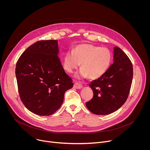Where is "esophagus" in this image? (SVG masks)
Segmentation results:
<instances>
[{"instance_id": "obj_1", "label": "esophagus", "mask_w": 150, "mask_h": 150, "mask_svg": "<svg viewBox=\"0 0 150 150\" xmlns=\"http://www.w3.org/2000/svg\"><path fill=\"white\" fill-rule=\"evenodd\" d=\"M74 88H77V89H80L81 88H82V85L79 82H76L74 83Z\"/></svg>"}]
</instances>
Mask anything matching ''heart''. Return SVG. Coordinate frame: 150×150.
I'll use <instances>...</instances> for the list:
<instances>
[{
  "label": "heart",
  "mask_w": 150,
  "mask_h": 150,
  "mask_svg": "<svg viewBox=\"0 0 150 150\" xmlns=\"http://www.w3.org/2000/svg\"><path fill=\"white\" fill-rule=\"evenodd\" d=\"M111 60L112 54L108 48L84 44L76 46L72 52H67L64 57L63 65L67 72L72 73L81 63L82 69L76 74V77L88 76L91 79H96L108 71Z\"/></svg>",
  "instance_id": "1"
}]
</instances>
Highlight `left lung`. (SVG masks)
Segmentation results:
<instances>
[{
	"mask_svg": "<svg viewBox=\"0 0 150 150\" xmlns=\"http://www.w3.org/2000/svg\"><path fill=\"white\" fill-rule=\"evenodd\" d=\"M114 62L101 77L91 82L93 98L85 103L96 115H108L125 103L129 94L132 78V63L119 47L114 48Z\"/></svg>",
	"mask_w": 150,
	"mask_h": 150,
	"instance_id": "8db88e82",
	"label": "left lung"
}]
</instances>
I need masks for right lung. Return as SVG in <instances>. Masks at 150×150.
Masks as SVG:
<instances>
[{"label": "right lung", "instance_id": "add662e5", "mask_svg": "<svg viewBox=\"0 0 150 150\" xmlns=\"http://www.w3.org/2000/svg\"><path fill=\"white\" fill-rule=\"evenodd\" d=\"M54 40H40L20 56L15 74L21 101L31 112L49 116L57 110L72 79L64 70Z\"/></svg>", "mask_w": 150, "mask_h": 150}]
</instances>
